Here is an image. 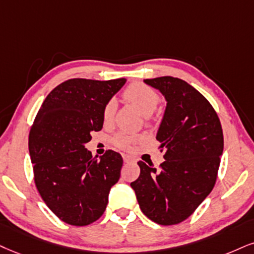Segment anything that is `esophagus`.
<instances>
[{
	"instance_id": "obj_1",
	"label": "esophagus",
	"mask_w": 254,
	"mask_h": 254,
	"mask_svg": "<svg viewBox=\"0 0 254 254\" xmlns=\"http://www.w3.org/2000/svg\"><path fill=\"white\" fill-rule=\"evenodd\" d=\"M122 159H124L125 162H129V161H133L134 160L132 156H129V155H127V154H122Z\"/></svg>"
}]
</instances>
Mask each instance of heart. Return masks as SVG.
<instances>
[{
	"label": "heart",
	"instance_id": "heart-1",
	"mask_svg": "<svg viewBox=\"0 0 254 254\" xmlns=\"http://www.w3.org/2000/svg\"><path fill=\"white\" fill-rule=\"evenodd\" d=\"M124 98L127 102L133 105L137 111H139L143 117H149L152 115L158 107L160 98L158 93L147 84L141 82H134L127 87L124 92ZM115 111H117V103L114 100H109L102 109V119L105 124H111L114 119ZM142 141L141 135H135V134L128 133H119L114 137V143L119 148L130 149L134 145Z\"/></svg>",
	"mask_w": 254,
	"mask_h": 254
}]
</instances>
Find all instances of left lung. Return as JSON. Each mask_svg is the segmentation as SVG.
Masks as SVG:
<instances>
[{
  "label": "left lung",
  "mask_w": 254,
  "mask_h": 254,
  "mask_svg": "<svg viewBox=\"0 0 254 254\" xmlns=\"http://www.w3.org/2000/svg\"><path fill=\"white\" fill-rule=\"evenodd\" d=\"M143 82L165 96L156 140L165 161L156 170L139 161L140 175L130 184L142 213L159 225L186 220L213 190L224 135L207 99L186 81L172 76Z\"/></svg>",
  "instance_id": "8db88e82"
}]
</instances>
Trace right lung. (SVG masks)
Instances as JSON below:
<instances>
[{
  "mask_svg": "<svg viewBox=\"0 0 254 254\" xmlns=\"http://www.w3.org/2000/svg\"><path fill=\"white\" fill-rule=\"evenodd\" d=\"M126 79H70L55 87L37 112L29 133L34 180L56 217L86 226L105 212L124 160L108 149L93 156L84 147L102 129V109Z\"/></svg>",
  "mask_w": 254,
  "mask_h": 254,
  "instance_id": "obj_1",
  "label": "right lung"
}]
</instances>
